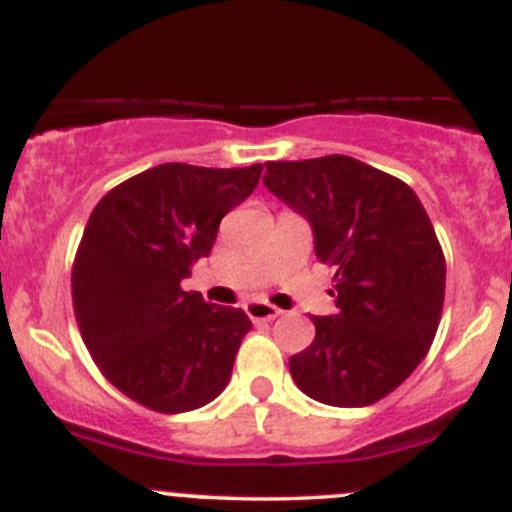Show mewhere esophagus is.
<instances>
[{
  "mask_svg": "<svg viewBox=\"0 0 512 512\" xmlns=\"http://www.w3.org/2000/svg\"><path fill=\"white\" fill-rule=\"evenodd\" d=\"M245 312L252 322H272V319L280 317L282 309L272 307V304L267 302H260V299H252V302L245 304Z\"/></svg>",
  "mask_w": 512,
  "mask_h": 512,
  "instance_id": "34e87169",
  "label": "esophagus"
}]
</instances>
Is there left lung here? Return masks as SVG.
I'll use <instances>...</instances> for the list:
<instances>
[{
	"mask_svg": "<svg viewBox=\"0 0 512 512\" xmlns=\"http://www.w3.org/2000/svg\"><path fill=\"white\" fill-rule=\"evenodd\" d=\"M265 165L262 183L312 225L337 280V314L312 319L289 374L319 404H374L414 374L441 322L446 260L431 220L409 185L356 158Z\"/></svg>",
	"mask_w": 512,
	"mask_h": 512,
	"instance_id": "obj_1",
	"label": "left lung"
}]
</instances>
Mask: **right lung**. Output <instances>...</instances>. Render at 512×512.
I'll return each mask as SVG.
<instances>
[{
  "label": "right lung",
  "mask_w": 512,
  "mask_h": 512,
  "mask_svg": "<svg viewBox=\"0 0 512 512\" xmlns=\"http://www.w3.org/2000/svg\"><path fill=\"white\" fill-rule=\"evenodd\" d=\"M260 173V163L156 165L103 195L86 223L71 272L76 322L103 376L146 409H200L230 381L250 317L180 282Z\"/></svg>",
  "instance_id": "right-lung-1"
}]
</instances>
